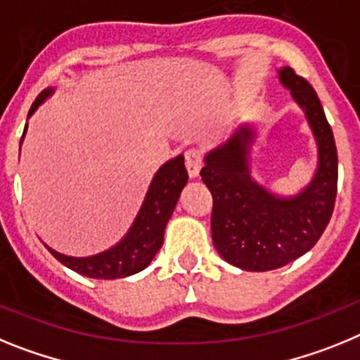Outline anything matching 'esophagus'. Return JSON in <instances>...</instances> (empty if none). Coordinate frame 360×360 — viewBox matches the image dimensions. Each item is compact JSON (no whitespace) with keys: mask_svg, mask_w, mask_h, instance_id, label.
I'll return each mask as SVG.
<instances>
[{"mask_svg":"<svg viewBox=\"0 0 360 360\" xmlns=\"http://www.w3.org/2000/svg\"><path fill=\"white\" fill-rule=\"evenodd\" d=\"M184 165H186V172H188L190 179L199 177V172H201V167H202L201 152L195 148L186 150V152H184Z\"/></svg>","mask_w":360,"mask_h":360,"instance_id":"obj_1","label":"esophagus"}]
</instances>
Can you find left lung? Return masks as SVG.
Returning a JSON list of instances; mask_svg holds the SVG:
<instances>
[{"label":"left lung","instance_id":"left-lung-1","mask_svg":"<svg viewBox=\"0 0 360 360\" xmlns=\"http://www.w3.org/2000/svg\"><path fill=\"white\" fill-rule=\"evenodd\" d=\"M308 121L317 167L297 193L283 195L254 177L255 123H240L221 145L205 154L202 183L214 198L212 240L219 255L246 271H268L304 255L323 236L335 205L337 148L323 105L306 79L290 67L277 68Z\"/></svg>","mask_w":360,"mask_h":360}]
</instances>
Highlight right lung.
Masks as SVG:
<instances>
[{"label": "right lung", "instance_id": "add662e5", "mask_svg": "<svg viewBox=\"0 0 360 360\" xmlns=\"http://www.w3.org/2000/svg\"><path fill=\"white\" fill-rule=\"evenodd\" d=\"M54 86H49L37 96L36 101L30 106L29 117L54 94ZM25 134H27V127H25L23 137ZM23 137H21V143H23ZM186 183H188V174L184 168L183 154H179L168 159L155 172L132 226L128 228V232L114 246L89 257H72V255L59 254L49 245H45L46 250L61 264L90 279H123V277H130L137 271L145 270L162 246L165 228L176 210V205Z\"/></svg>", "mask_w": 360, "mask_h": 360}]
</instances>
